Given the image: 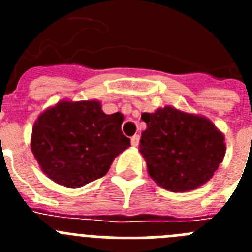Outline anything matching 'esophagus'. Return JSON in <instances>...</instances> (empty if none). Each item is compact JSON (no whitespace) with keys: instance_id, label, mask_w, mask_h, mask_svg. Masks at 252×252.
Returning <instances> with one entry per match:
<instances>
[{"instance_id":"obj_1","label":"esophagus","mask_w":252,"mask_h":252,"mask_svg":"<svg viewBox=\"0 0 252 252\" xmlns=\"http://www.w3.org/2000/svg\"><path fill=\"white\" fill-rule=\"evenodd\" d=\"M139 141H140L139 135H133V136L131 137V145H132L133 148H136V146L139 145Z\"/></svg>"}]
</instances>
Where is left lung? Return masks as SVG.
Returning a JSON list of instances; mask_svg holds the SVG:
<instances>
[{
  "label": "left lung",
  "mask_w": 252,
  "mask_h": 252,
  "mask_svg": "<svg viewBox=\"0 0 252 252\" xmlns=\"http://www.w3.org/2000/svg\"><path fill=\"white\" fill-rule=\"evenodd\" d=\"M140 153L151 179L170 192H188L203 186L223 161L222 131L201 115L165 106L144 112Z\"/></svg>",
  "instance_id": "obj_1"
}]
</instances>
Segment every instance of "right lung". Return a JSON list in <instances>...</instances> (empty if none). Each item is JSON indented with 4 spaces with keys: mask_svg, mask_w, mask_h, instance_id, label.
Listing matches in <instances>:
<instances>
[{
    "mask_svg": "<svg viewBox=\"0 0 252 252\" xmlns=\"http://www.w3.org/2000/svg\"><path fill=\"white\" fill-rule=\"evenodd\" d=\"M122 121V113L106 115L97 99H62L37 116L31 151L53 182L79 188L106 175L115 158L131 146Z\"/></svg>",
    "mask_w": 252,
    "mask_h": 252,
    "instance_id": "1",
    "label": "right lung"
}]
</instances>
